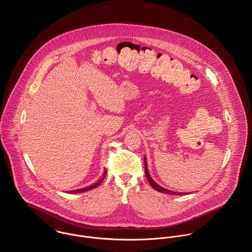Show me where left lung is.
<instances>
[{
    "label": "left lung",
    "mask_w": 252,
    "mask_h": 252,
    "mask_svg": "<svg viewBox=\"0 0 252 252\" xmlns=\"http://www.w3.org/2000/svg\"><path fill=\"white\" fill-rule=\"evenodd\" d=\"M144 164H145V174H146V177L150 183V185L157 190V191H159V192H162V193H167V194H172V195H184L186 194V192H175V191H171V190H168L166 189L160 187L159 185H158L151 177V175L149 174V170L147 167V160H146V157L144 158Z\"/></svg>",
    "instance_id": "8db88e82"
}]
</instances>
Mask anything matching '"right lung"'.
I'll use <instances>...</instances> for the list:
<instances>
[{"mask_svg": "<svg viewBox=\"0 0 252 252\" xmlns=\"http://www.w3.org/2000/svg\"><path fill=\"white\" fill-rule=\"evenodd\" d=\"M105 176H106V169H105V171H104V173H103V176H102V178L98 181V182H96L95 184H94V185H92V186H90V187H87V188H84V189H75V190H72V191H70V193H80V192H85V191H89V190H91V189H95L98 185H100V183L104 180V178H105Z\"/></svg>", "mask_w": 252, "mask_h": 252, "instance_id": "obj_1", "label": "right lung"}]
</instances>
